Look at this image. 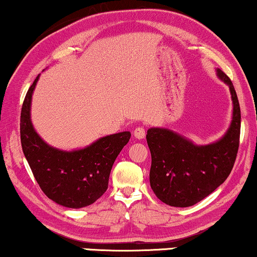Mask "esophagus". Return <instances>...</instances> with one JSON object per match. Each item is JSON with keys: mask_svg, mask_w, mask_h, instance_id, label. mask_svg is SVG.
I'll return each instance as SVG.
<instances>
[{"mask_svg": "<svg viewBox=\"0 0 257 257\" xmlns=\"http://www.w3.org/2000/svg\"><path fill=\"white\" fill-rule=\"evenodd\" d=\"M133 136H135L137 139H144V137H145V128L139 126V127H137L135 131H133Z\"/></svg>", "mask_w": 257, "mask_h": 257, "instance_id": "obj_1", "label": "esophagus"}]
</instances>
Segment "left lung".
<instances>
[{"mask_svg":"<svg viewBox=\"0 0 257 257\" xmlns=\"http://www.w3.org/2000/svg\"><path fill=\"white\" fill-rule=\"evenodd\" d=\"M217 76L229 85L234 104L233 120L222 139L212 145L195 146L170 130L147 131L152 157L150 184L157 198L166 205H195L223 184L233 170L240 145V104L229 77L220 69Z\"/></svg>","mask_w":257,"mask_h":257,"instance_id":"1","label":"left lung"}]
</instances>
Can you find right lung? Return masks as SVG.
<instances>
[{"mask_svg":"<svg viewBox=\"0 0 257 257\" xmlns=\"http://www.w3.org/2000/svg\"><path fill=\"white\" fill-rule=\"evenodd\" d=\"M38 75L29 87L21 111V144L37 184L52 201L82 208L100 198L108 187L111 168L131 138L128 131L104 137L83 150L65 152L42 140L30 120L31 96Z\"/></svg>","mask_w":257,"mask_h":257,"instance_id":"obj_1","label":"right lung"}]
</instances>
